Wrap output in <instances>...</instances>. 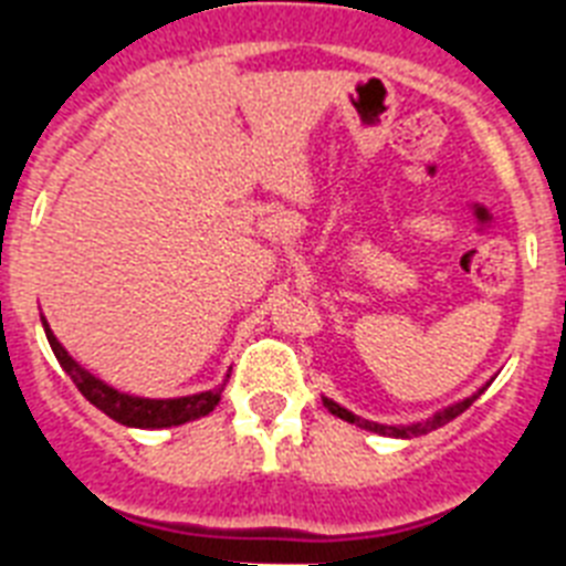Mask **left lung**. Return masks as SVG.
<instances>
[{
	"label": "left lung",
	"instance_id": "obj_1",
	"mask_svg": "<svg viewBox=\"0 0 566 566\" xmlns=\"http://www.w3.org/2000/svg\"><path fill=\"white\" fill-rule=\"evenodd\" d=\"M488 387V385H484ZM484 387L479 390V394L473 396H467L464 402H455V405H449V408H443V411H438L434 417H429L426 422H413V426H381V422H373V420H364V417H355L353 411H346V408H340L337 402H332V399H323V405H326L328 411L335 413V417H340V420L346 422H355L358 429H367V431H376V434H387V438H417V434H426V431L431 429H438V426H443V422L449 420H455L458 413H464L470 405L479 399V396L484 394Z\"/></svg>",
	"mask_w": 566,
	"mask_h": 566
}]
</instances>
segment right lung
I'll return each instance as SVG.
<instances>
[{
    "label": "right lung",
    "instance_id": "obj_1",
    "mask_svg": "<svg viewBox=\"0 0 566 566\" xmlns=\"http://www.w3.org/2000/svg\"><path fill=\"white\" fill-rule=\"evenodd\" d=\"M43 319V317H40ZM43 332H46V340L55 353L57 364L64 367V373L73 378V385L82 390V396L91 405H96L102 413H108L111 420L123 422V426H132V429H170V426H181V422L199 420L205 413H211L217 408L222 396V385H217L213 390H202V394L193 396H179V399H144V396L119 394L117 387L105 385L102 378H96L93 373H87L82 364L75 361L73 355L66 353L64 346L57 344V337L52 335V328L43 319ZM229 378V376H226Z\"/></svg>",
    "mask_w": 566,
    "mask_h": 566
}]
</instances>
